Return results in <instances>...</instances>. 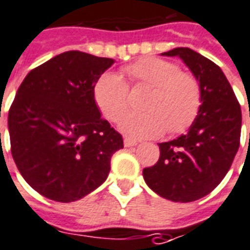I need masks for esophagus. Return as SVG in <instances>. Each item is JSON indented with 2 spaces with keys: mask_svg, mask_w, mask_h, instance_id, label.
Returning <instances> with one entry per match:
<instances>
[{
  "mask_svg": "<svg viewBox=\"0 0 250 250\" xmlns=\"http://www.w3.org/2000/svg\"><path fill=\"white\" fill-rule=\"evenodd\" d=\"M137 145V141L134 139H130V138H125V147H131V146H135Z\"/></svg>",
  "mask_w": 250,
  "mask_h": 250,
  "instance_id": "1",
  "label": "esophagus"
}]
</instances>
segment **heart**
Returning a JSON list of instances; mask_svg holds the SVG:
<instances>
[{
    "mask_svg": "<svg viewBox=\"0 0 250 250\" xmlns=\"http://www.w3.org/2000/svg\"><path fill=\"white\" fill-rule=\"evenodd\" d=\"M127 83L118 74L107 73L95 85V101L109 122H118L128 109V87L146 86L152 92L145 99L143 113L125 115L119 123L127 137L157 138L167 130L180 134L189 128L202 107V88L198 78L180 70V66L162 58L138 59L123 69Z\"/></svg>",
    "mask_w": 250,
    "mask_h": 250,
    "instance_id": "b5f03b06",
    "label": "heart"
}]
</instances>
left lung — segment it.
<instances>
[{
    "instance_id": "obj_1",
    "label": "left lung",
    "mask_w": 250,
    "mask_h": 250,
    "mask_svg": "<svg viewBox=\"0 0 250 250\" xmlns=\"http://www.w3.org/2000/svg\"><path fill=\"white\" fill-rule=\"evenodd\" d=\"M162 55L180 57L198 78L202 107L188 134L158 145L160 158L143 169V177L162 198L187 203L208 195L226 176L240 147L242 115L218 64L188 47Z\"/></svg>"
}]
</instances>
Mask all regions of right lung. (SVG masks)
<instances>
[{
	"label": "right lung",
	"mask_w": 250,
	"mask_h": 250,
	"mask_svg": "<svg viewBox=\"0 0 250 250\" xmlns=\"http://www.w3.org/2000/svg\"><path fill=\"white\" fill-rule=\"evenodd\" d=\"M113 59L66 51L24 78L8 115L10 151L35 191L69 203L108 177L123 138L101 118L95 85Z\"/></svg>",
	"instance_id": "1"
}]
</instances>
